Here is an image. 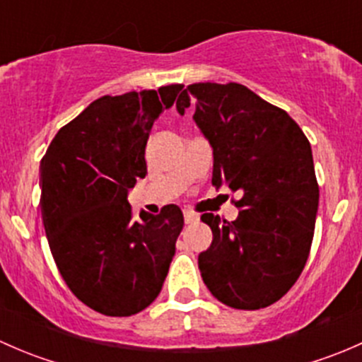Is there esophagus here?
<instances>
[{"label": "esophagus", "mask_w": 362, "mask_h": 362, "mask_svg": "<svg viewBox=\"0 0 362 362\" xmlns=\"http://www.w3.org/2000/svg\"><path fill=\"white\" fill-rule=\"evenodd\" d=\"M184 218H185V224H196V222L199 221V215L194 214V211H191V210H185Z\"/></svg>", "instance_id": "34e87169"}]
</instances>
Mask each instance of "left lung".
<instances>
[{
    "label": "left lung",
    "mask_w": 362,
    "mask_h": 362,
    "mask_svg": "<svg viewBox=\"0 0 362 362\" xmlns=\"http://www.w3.org/2000/svg\"><path fill=\"white\" fill-rule=\"evenodd\" d=\"M189 107L214 148V187L242 194L236 221L202 215L214 233L198 257L203 282L231 308H266L310 255L319 206L310 141L289 113L242 83H191L177 100L182 115Z\"/></svg>",
    "instance_id": "1"
}]
</instances>
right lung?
<instances>
[{"label":"right lung","instance_id":"right-lung-1","mask_svg":"<svg viewBox=\"0 0 362 362\" xmlns=\"http://www.w3.org/2000/svg\"><path fill=\"white\" fill-rule=\"evenodd\" d=\"M182 83L93 101L50 141L42 164L43 228L61 276L89 308L129 317L163 289L184 228L177 204L134 218L127 189L147 175L145 147Z\"/></svg>","mask_w":362,"mask_h":362}]
</instances>
